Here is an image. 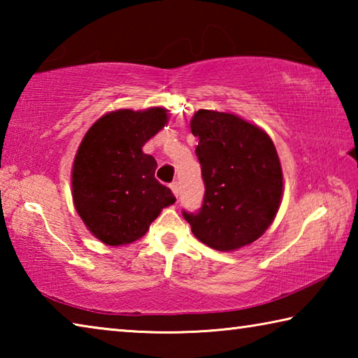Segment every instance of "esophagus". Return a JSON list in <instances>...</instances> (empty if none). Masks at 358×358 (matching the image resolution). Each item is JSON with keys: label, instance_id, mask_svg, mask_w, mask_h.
<instances>
[{"label": "esophagus", "instance_id": "1", "mask_svg": "<svg viewBox=\"0 0 358 358\" xmlns=\"http://www.w3.org/2000/svg\"><path fill=\"white\" fill-rule=\"evenodd\" d=\"M171 189L173 192V196L178 197V183H177V181H173V183L171 185Z\"/></svg>", "mask_w": 358, "mask_h": 358}]
</instances>
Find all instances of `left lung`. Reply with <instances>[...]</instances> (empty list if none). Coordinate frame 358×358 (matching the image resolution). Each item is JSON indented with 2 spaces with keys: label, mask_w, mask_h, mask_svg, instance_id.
<instances>
[{
  "label": "left lung",
  "mask_w": 358,
  "mask_h": 358,
  "mask_svg": "<svg viewBox=\"0 0 358 358\" xmlns=\"http://www.w3.org/2000/svg\"><path fill=\"white\" fill-rule=\"evenodd\" d=\"M196 155L205 183L199 213H183L194 237L216 251L251 245L273 222L282 199V169L275 143L235 113L192 115Z\"/></svg>",
  "instance_id": "obj_1"
}]
</instances>
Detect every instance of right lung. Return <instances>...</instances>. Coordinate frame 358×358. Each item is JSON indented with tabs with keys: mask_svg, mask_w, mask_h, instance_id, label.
Masks as SVG:
<instances>
[{
	"mask_svg": "<svg viewBox=\"0 0 358 358\" xmlns=\"http://www.w3.org/2000/svg\"><path fill=\"white\" fill-rule=\"evenodd\" d=\"M169 121V110L120 108L102 115L83 136L72 164V201L96 238L108 246L142 238L172 191L155 178L156 159L142 148Z\"/></svg>",
	"mask_w": 358,
	"mask_h": 358,
	"instance_id": "right-lung-1",
	"label": "right lung"
}]
</instances>
